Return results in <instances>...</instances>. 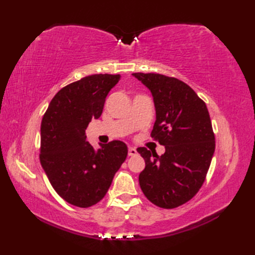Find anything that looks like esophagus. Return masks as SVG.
<instances>
[{
	"instance_id": "34e87169",
	"label": "esophagus",
	"mask_w": 255,
	"mask_h": 255,
	"mask_svg": "<svg viewBox=\"0 0 255 255\" xmlns=\"http://www.w3.org/2000/svg\"><path fill=\"white\" fill-rule=\"evenodd\" d=\"M128 155H129V156L137 155V150L134 149V148H132V147H130V148L128 149Z\"/></svg>"
}]
</instances>
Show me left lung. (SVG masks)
Returning <instances> with one entry per match:
<instances>
[{"label": "left lung", "instance_id": "obj_1", "mask_svg": "<svg viewBox=\"0 0 255 255\" xmlns=\"http://www.w3.org/2000/svg\"><path fill=\"white\" fill-rule=\"evenodd\" d=\"M153 96L156 119L151 137L164 145L159 156L137 149L145 162L139 174L144 196L155 206L176 208L205 182L215 152V134L205 102L183 81L159 73H132Z\"/></svg>", "mask_w": 255, "mask_h": 255}]
</instances>
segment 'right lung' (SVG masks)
Returning <instances> with one entry per match:
<instances>
[{"mask_svg":"<svg viewBox=\"0 0 255 255\" xmlns=\"http://www.w3.org/2000/svg\"><path fill=\"white\" fill-rule=\"evenodd\" d=\"M119 74H93L64 86L51 100L41 121L40 163L52 187L67 203L81 208L105 196L115 173L127 158L119 140L95 151L85 129L104 108Z\"/></svg>","mask_w":255,"mask_h":255,"instance_id":"1","label":"right lung"}]
</instances>
